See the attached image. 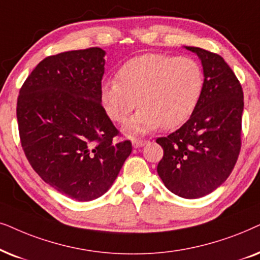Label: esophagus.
Masks as SVG:
<instances>
[{
    "label": "esophagus",
    "mask_w": 260,
    "mask_h": 260,
    "mask_svg": "<svg viewBox=\"0 0 260 260\" xmlns=\"http://www.w3.org/2000/svg\"><path fill=\"white\" fill-rule=\"evenodd\" d=\"M148 143V140H141V139H133L132 140V144L133 146L138 148V147H143L144 145H146Z\"/></svg>",
    "instance_id": "obj_1"
}]
</instances>
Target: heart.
Returning a JSON list of instances; mask_svg holds the SVG:
<instances>
[{"mask_svg":"<svg viewBox=\"0 0 260 260\" xmlns=\"http://www.w3.org/2000/svg\"><path fill=\"white\" fill-rule=\"evenodd\" d=\"M205 90V72L199 61L179 55L150 53L126 61L117 79L103 82L100 98L107 115L126 123L128 133H147L158 127H179L199 106ZM138 101H136V99Z\"/></svg>","mask_w":260,"mask_h":260,"instance_id":"1","label":"heart"}]
</instances>
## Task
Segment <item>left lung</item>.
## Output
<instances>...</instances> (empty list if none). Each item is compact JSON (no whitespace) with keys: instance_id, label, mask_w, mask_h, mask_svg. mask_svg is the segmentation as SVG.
<instances>
[{"instance_id":"obj_1","label":"left lung","mask_w":260,"mask_h":260,"mask_svg":"<svg viewBox=\"0 0 260 260\" xmlns=\"http://www.w3.org/2000/svg\"><path fill=\"white\" fill-rule=\"evenodd\" d=\"M185 48L201 59L205 90L190 119L174 133L157 139L164 151L157 172L171 192L199 199L219 188L238 160L244 92L221 55L200 47Z\"/></svg>"}]
</instances>
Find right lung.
<instances>
[{
    "mask_svg": "<svg viewBox=\"0 0 260 260\" xmlns=\"http://www.w3.org/2000/svg\"><path fill=\"white\" fill-rule=\"evenodd\" d=\"M106 52L68 51L40 61L17 98L19 134L41 179L76 201L99 199L132 152L101 105Z\"/></svg>",
    "mask_w": 260,
    "mask_h": 260,
    "instance_id": "obj_1",
    "label": "right lung"
}]
</instances>
